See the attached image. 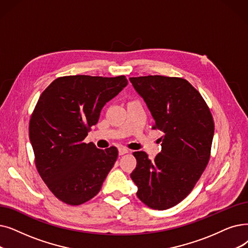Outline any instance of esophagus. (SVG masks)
<instances>
[{
    "mask_svg": "<svg viewBox=\"0 0 248 248\" xmlns=\"http://www.w3.org/2000/svg\"><path fill=\"white\" fill-rule=\"evenodd\" d=\"M126 153H128V150L126 148H124V147L118 148V154H120V155H124V154H126Z\"/></svg>",
    "mask_w": 248,
    "mask_h": 248,
    "instance_id": "34e87169",
    "label": "esophagus"
}]
</instances>
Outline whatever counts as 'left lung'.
I'll list each match as a JSON object with an SVG mask.
<instances>
[{
  "label": "left lung",
  "mask_w": 248,
  "mask_h": 248,
  "mask_svg": "<svg viewBox=\"0 0 248 248\" xmlns=\"http://www.w3.org/2000/svg\"><path fill=\"white\" fill-rule=\"evenodd\" d=\"M162 131L161 152L151 161L144 151L134 152L137 167L131 178L137 196L154 210H166L186 199L206 168L214 136L207 103L186 80L175 77L130 78Z\"/></svg>",
  "instance_id": "1"
}]
</instances>
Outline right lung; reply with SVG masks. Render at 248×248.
Masks as SVG:
<instances>
[{"instance_id":"1","label":"right lung","mask_w":248,"mask_h":248,"mask_svg":"<svg viewBox=\"0 0 248 248\" xmlns=\"http://www.w3.org/2000/svg\"><path fill=\"white\" fill-rule=\"evenodd\" d=\"M124 76L61 77L41 93L29 123L39 175L59 200L78 206L99 192L117 158L115 147L83 143L103 106L125 86Z\"/></svg>"}]
</instances>
